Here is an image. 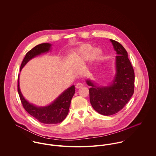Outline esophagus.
Segmentation results:
<instances>
[{
	"label": "esophagus",
	"mask_w": 156,
	"mask_h": 156,
	"mask_svg": "<svg viewBox=\"0 0 156 156\" xmlns=\"http://www.w3.org/2000/svg\"><path fill=\"white\" fill-rule=\"evenodd\" d=\"M82 87H83V84L82 83H78L76 85V88H81Z\"/></svg>",
	"instance_id": "1"
}]
</instances>
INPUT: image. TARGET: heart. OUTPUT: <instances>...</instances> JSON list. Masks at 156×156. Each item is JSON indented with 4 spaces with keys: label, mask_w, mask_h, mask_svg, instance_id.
Segmentation results:
<instances>
[{
    "label": "heart",
    "mask_w": 156,
    "mask_h": 156,
    "mask_svg": "<svg viewBox=\"0 0 156 156\" xmlns=\"http://www.w3.org/2000/svg\"><path fill=\"white\" fill-rule=\"evenodd\" d=\"M100 55V50L98 48H92L89 45L82 46L78 51V55L81 58H87L89 57L91 60L96 59Z\"/></svg>",
    "instance_id": "heart-1"
}]
</instances>
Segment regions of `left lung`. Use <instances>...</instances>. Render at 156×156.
<instances>
[{
    "label": "left lung",
    "instance_id": "obj_1",
    "mask_svg": "<svg viewBox=\"0 0 156 156\" xmlns=\"http://www.w3.org/2000/svg\"><path fill=\"white\" fill-rule=\"evenodd\" d=\"M116 51V73L111 85L98 87L90 80L87 83L89 89L90 103L95 111L103 115H112L121 111L133 95L134 72L128 53L119 43L111 40Z\"/></svg>",
    "mask_w": 156,
    "mask_h": 156
}]
</instances>
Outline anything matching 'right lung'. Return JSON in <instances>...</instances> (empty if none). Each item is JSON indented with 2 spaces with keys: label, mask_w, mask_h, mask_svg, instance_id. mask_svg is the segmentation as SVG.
I'll list each match as a JSON object with an SVG mask.
<instances>
[{
  "label": "right lung",
  "mask_w": 156,
  "mask_h": 156,
  "mask_svg": "<svg viewBox=\"0 0 156 156\" xmlns=\"http://www.w3.org/2000/svg\"><path fill=\"white\" fill-rule=\"evenodd\" d=\"M51 44L43 43L37 45L29 50L23 60L20 71L32 58L50 50ZM18 92L24 109L31 116L41 123L55 124L62 122L67 116L71 99L75 93V88L73 85L64 91L51 105L45 107H37L29 103L21 93L18 77Z\"/></svg>",
  "instance_id": "add662e5"
}]
</instances>
